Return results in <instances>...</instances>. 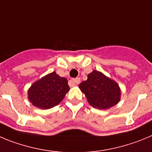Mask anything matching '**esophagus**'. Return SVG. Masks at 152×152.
<instances>
[{
  "instance_id": "1",
  "label": "esophagus",
  "mask_w": 152,
  "mask_h": 152,
  "mask_svg": "<svg viewBox=\"0 0 152 152\" xmlns=\"http://www.w3.org/2000/svg\"><path fill=\"white\" fill-rule=\"evenodd\" d=\"M79 83H80V79H79V78H76V79H73L69 80V85L70 86H75L77 84H79Z\"/></svg>"
}]
</instances>
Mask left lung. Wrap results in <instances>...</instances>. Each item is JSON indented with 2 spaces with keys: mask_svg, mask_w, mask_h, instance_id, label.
<instances>
[{
  "mask_svg": "<svg viewBox=\"0 0 152 152\" xmlns=\"http://www.w3.org/2000/svg\"><path fill=\"white\" fill-rule=\"evenodd\" d=\"M91 106L100 110L109 109L120 101L121 91L116 81L98 70H93L88 79L79 84Z\"/></svg>",
  "mask_w": 152,
  "mask_h": 152,
  "instance_id": "left-lung-1",
  "label": "left lung"
}]
</instances>
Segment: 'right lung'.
<instances>
[{"instance_id": "1", "label": "right lung", "mask_w": 152, "mask_h": 152, "mask_svg": "<svg viewBox=\"0 0 152 152\" xmlns=\"http://www.w3.org/2000/svg\"><path fill=\"white\" fill-rule=\"evenodd\" d=\"M69 90L67 79L54 71L32 83L28 90V99L33 106L45 110L59 104Z\"/></svg>"}]
</instances>
